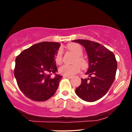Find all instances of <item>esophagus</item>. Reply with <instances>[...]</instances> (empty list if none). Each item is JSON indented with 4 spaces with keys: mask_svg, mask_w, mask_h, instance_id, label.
Wrapping results in <instances>:
<instances>
[{
    "mask_svg": "<svg viewBox=\"0 0 132 132\" xmlns=\"http://www.w3.org/2000/svg\"><path fill=\"white\" fill-rule=\"evenodd\" d=\"M64 77H66V78H72V76H64Z\"/></svg>",
    "mask_w": 132,
    "mask_h": 132,
    "instance_id": "esophagus-1",
    "label": "esophagus"
}]
</instances>
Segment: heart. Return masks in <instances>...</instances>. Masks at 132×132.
Listing matches in <instances>:
<instances>
[{
  "instance_id": "b5f03b06",
  "label": "heart",
  "mask_w": 132,
  "mask_h": 132,
  "mask_svg": "<svg viewBox=\"0 0 132 132\" xmlns=\"http://www.w3.org/2000/svg\"><path fill=\"white\" fill-rule=\"evenodd\" d=\"M68 49L71 50L76 55L74 60V63H78L81 65V68L85 69L88 67L87 61L81 55H83V49L80 45L77 43H71L68 46ZM63 53L61 49L58 50L55 56V61L57 64H60L62 62ZM78 63H74L72 64H63L59 68V72L64 76H72L77 74L80 71V66Z\"/></svg>"
}]
</instances>
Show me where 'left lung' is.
I'll return each instance as SVG.
<instances>
[{"label":"left lung","mask_w":132,"mask_h":132,"mask_svg":"<svg viewBox=\"0 0 132 132\" xmlns=\"http://www.w3.org/2000/svg\"><path fill=\"white\" fill-rule=\"evenodd\" d=\"M85 48L89 60L86 74L89 78H81L76 93L86 102H95L104 96L111 87L116 77L117 61L112 52L99 43L85 39L72 41Z\"/></svg>","instance_id":"1"}]
</instances>
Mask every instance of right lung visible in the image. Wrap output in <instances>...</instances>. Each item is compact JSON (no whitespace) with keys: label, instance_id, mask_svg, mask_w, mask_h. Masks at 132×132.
Masks as SVG:
<instances>
[{"label":"right lung","instance_id":"1","mask_svg":"<svg viewBox=\"0 0 132 132\" xmlns=\"http://www.w3.org/2000/svg\"><path fill=\"white\" fill-rule=\"evenodd\" d=\"M60 46L59 43H37L16 57L14 77L19 89L30 99L45 101L56 92L63 77L56 74L55 56Z\"/></svg>","mask_w":132,"mask_h":132}]
</instances>
